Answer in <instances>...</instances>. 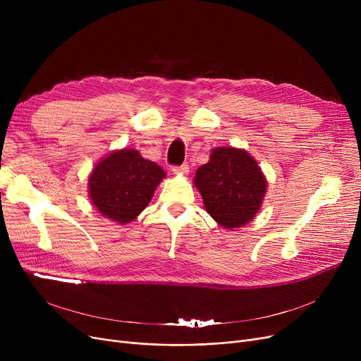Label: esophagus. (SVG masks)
<instances>
[{
	"label": "esophagus",
	"mask_w": 361,
	"mask_h": 361,
	"mask_svg": "<svg viewBox=\"0 0 361 361\" xmlns=\"http://www.w3.org/2000/svg\"><path fill=\"white\" fill-rule=\"evenodd\" d=\"M188 171H190V168H188L187 164H183V165H176L173 166V173L174 174H180V176H187Z\"/></svg>",
	"instance_id": "1"
}]
</instances>
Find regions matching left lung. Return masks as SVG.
I'll use <instances>...</instances> for the list:
<instances>
[{"instance_id": "8db88e82", "label": "left lung", "mask_w": 361, "mask_h": 361, "mask_svg": "<svg viewBox=\"0 0 361 361\" xmlns=\"http://www.w3.org/2000/svg\"><path fill=\"white\" fill-rule=\"evenodd\" d=\"M195 184L207 214L230 230L256 216L267 192V180L256 161L234 147L212 150L209 162L197 169Z\"/></svg>"}]
</instances>
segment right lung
<instances>
[{
  "mask_svg": "<svg viewBox=\"0 0 361 361\" xmlns=\"http://www.w3.org/2000/svg\"><path fill=\"white\" fill-rule=\"evenodd\" d=\"M164 177L159 165L142 158L137 150L123 149L94 166L89 177V195L104 216L127 224L147 206Z\"/></svg>",
  "mask_w": 361,
  "mask_h": 361,
  "instance_id": "1",
  "label": "right lung"
}]
</instances>
